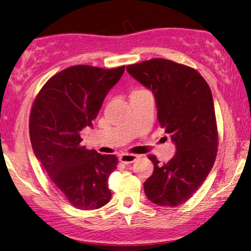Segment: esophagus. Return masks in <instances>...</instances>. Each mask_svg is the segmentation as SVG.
<instances>
[{
  "label": "esophagus",
  "mask_w": 251,
  "mask_h": 251,
  "mask_svg": "<svg viewBox=\"0 0 251 251\" xmlns=\"http://www.w3.org/2000/svg\"><path fill=\"white\" fill-rule=\"evenodd\" d=\"M138 159V156L135 154H122L120 155V161L124 164H131Z\"/></svg>",
  "instance_id": "esophagus-1"
}]
</instances>
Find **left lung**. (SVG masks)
Listing matches in <instances>:
<instances>
[{
	"mask_svg": "<svg viewBox=\"0 0 251 251\" xmlns=\"http://www.w3.org/2000/svg\"><path fill=\"white\" fill-rule=\"evenodd\" d=\"M133 77L152 92L157 118L176 146L168 163L154 164L144 182L151 202L176 207L196 193L214 166L218 147L217 123L210 87L192 67L164 58L126 66Z\"/></svg>",
	"mask_w": 251,
	"mask_h": 251,
	"instance_id": "1",
	"label": "left lung"
}]
</instances>
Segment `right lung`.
<instances>
[{"label":"right lung","mask_w":251,"mask_h":251,"mask_svg":"<svg viewBox=\"0 0 251 251\" xmlns=\"http://www.w3.org/2000/svg\"><path fill=\"white\" fill-rule=\"evenodd\" d=\"M124 71L125 66L67 67L45 83L33 103L29 138L34 154L77 209H99L112 197L108 177L117 167V157L80 146L79 133L93 126L104 99Z\"/></svg>","instance_id":"right-lung-1"}]
</instances>
